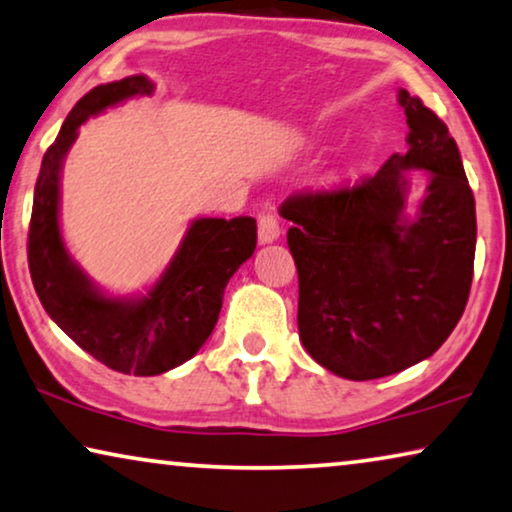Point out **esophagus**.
I'll return each mask as SVG.
<instances>
[{"label":"esophagus","mask_w":512,"mask_h":512,"mask_svg":"<svg viewBox=\"0 0 512 512\" xmlns=\"http://www.w3.org/2000/svg\"><path fill=\"white\" fill-rule=\"evenodd\" d=\"M257 236H259V243H273L280 239V223L273 213H264V216H259Z\"/></svg>","instance_id":"34e87169"}]
</instances>
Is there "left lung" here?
Here are the masks:
<instances>
[{
  "label": "left lung",
  "instance_id": "left-lung-1",
  "mask_svg": "<svg viewBox=\"0 0 512 512\" xmlns=\"http://www.w3.org/2000/svg\"><path fill=\"white\" fill-rule=\"evenodd\" d=\"M407 151L354 186L292 195L282 218L299 271V335L333 375H395L444 345L469 299L476 202L448 126L421 98L398 91ZM409 169L426 172L406 213Z\"/></svg>",
  "mask_w": 512,
  "mask_h": 512
}]
</instances>
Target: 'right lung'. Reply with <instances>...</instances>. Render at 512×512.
<instances>
[{"label":"right lung","instance_id":"add662e5","mask_svg":"<svg viewBox=\"0 0 512 512\" xmlns=\"http://www.w3.org/2000/svg\"><path fill=\"white\" fill-rule=\"evenodd\" d=\"M154 94L147 75L98 85L75 103L45 151L29 223V273L45 312L75 345L108 368L154 377L193 358L207 342L236 269L253 257V218H195L154 287L110 296L68 255L59 230V181L68 149L89 117L135 96Z\"/></svg>","mask_w":512,"mask_h":512}]
</instances>
